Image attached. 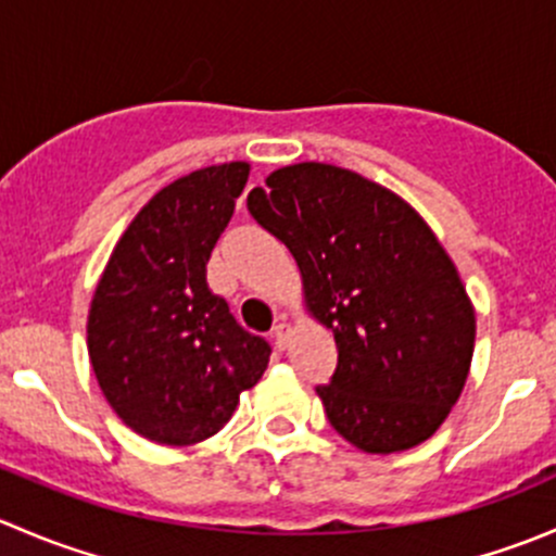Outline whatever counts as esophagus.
Instances as JSON below:
<instances>
[{
  "mask_svg": "<svg viewBox=\"0 0 556 556\" xmlns=\"http://www.w3.org/2000/svg\"><path fill=\"white\" fill-rule=\"evenodd\" d=\"M271 336H274V344H277V350H285V346H288V341H290V325L282 319V323L274 325Z\"/></svg>",
  "mask_w": 556,
  "mask_h": 556,
  "instance_id": "esophagus-1",
  "label": "esophagus"
}]
</instances>
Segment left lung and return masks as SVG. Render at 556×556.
Instances as JSON below:
<instances>
[{
    "instance_id": "1",
    "label": "left lung",
    "mask_w": 556,
    "mask_h": 556,
    "mask_svg": "<svg viewBox=\"0 0 556 556\" xmlns=\"http://www.w3.org/2000/svg\"><path fill=\"white\" fill-rule=\"evenodd\" d=\"M250 215L301 268L339 363L317 387L328 422L371 454L428 441L463 392L476 314L452 257L392 190L330 164L271 172Z\"/></svg>"
}]
</instances>
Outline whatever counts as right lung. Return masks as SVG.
Listing matches in <instances>:
<instances>
[{
  "label": "right lung",
  "instance_id": "obj_1",
  "mask_svg": "<svg viewBox=\"0 0 556 556\" xmlns=\"http://www.w3.org/2000/svg\"><path fill=\"white\" fill-rule=\"evenodd\" d=\"M250 164L174 179L112 250L88 312V355L117 417L155 444L188 446L231 419L271 346L206 285V263L242 195Z\"/></svg>",
  "mask_w": 556,
  "mask_h": 556
}]
</instances>
